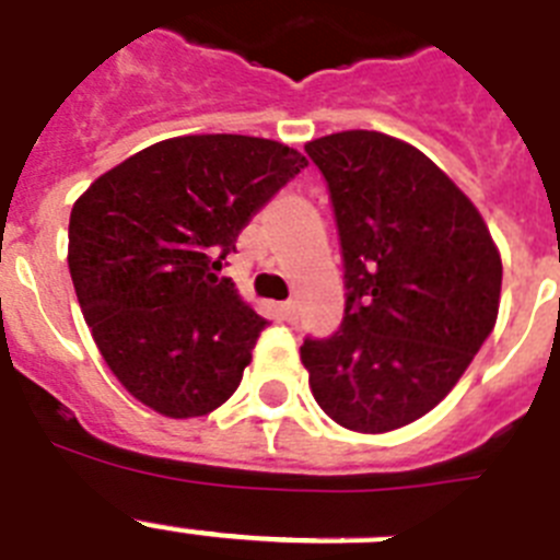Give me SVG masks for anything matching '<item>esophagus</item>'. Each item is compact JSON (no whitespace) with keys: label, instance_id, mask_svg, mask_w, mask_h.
<instances>
[{"label":"esophagus","instance_id":"obj_1","mask_svg":"<svg viewBox=\"0 0 560 560\" xmlns=\"http://www.w3.org/2000/svg\"><path fill=\"white\" fill-rule=\"evenodd\" d=\"M279 313L287 324H295V320H299V307H295V301H284V304H279Z\"/></svg>","mask_w":560,"mask_h":560}]
</instances>
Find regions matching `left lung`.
I'll return each mask as SVG.
<instances>
[{"mask_svg": "<svg viewBox=\"0 0 560 560\" xmlns=\"http://www.w3.org/2000/svg\"><path fill=\"white\" fill-rule=\"evenodd\" d=\"M327 179L343 256L338 332L301 363L324 415L383 434L428 415L495 327L502 256L482 213L420 149L383 132L304 145Z\"/></svg>", "mask_w": 560, "mask_h": 560, "instance_id": "1", "label": "left lung"}]
</instances>
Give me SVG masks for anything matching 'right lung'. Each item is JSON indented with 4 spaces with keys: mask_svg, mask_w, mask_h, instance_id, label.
I'll return each mask as SVG.
<instances>
[{
    "mask_svg": "<svg viewBox=\"0 0 560 560\" xmlns=\"http://www.w3.org/2000/svg\"><path fill=\"white\" fill-rule=\"evenodd\" d=\"M307 165L276 140L186 135L101 174L70 213L72 287L106 366L158 415H211L265 329L222 259Z\"/></svg>",
    "mask_w": 560,
    "mask_h": 560,
    "instance_id": "add662e5",
    "label": "right lung"
}]
</instances>
